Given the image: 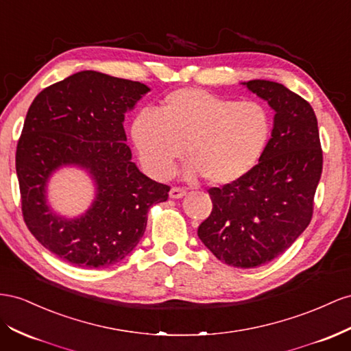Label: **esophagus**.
<instances>
[{"instance_id":"34e87169","label":"esophagus","mask_w":351,"mask_h":351,"mask_svg":"<svg viewBox=\"0 0 351 351\" xmlns=\"http://www.w3.org/2000/svg\"><path fill=\"white\" fill-rule=\"evenodd\" d=\"M186 195V191L184 189H180V187H173L171 191H169V197H173V199H180V197H183Z\"/></svg>"}]
</instances>
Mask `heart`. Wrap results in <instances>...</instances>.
Instances as JSON below:
<instances>
[{"label":"heart","instance_id":"heart-1","mask_svg":"<svg viewBox=\"0 0 351 351\" xmlns=\"http://www.w3.org/2000/svg\"><path fill=\"white\" fill-rule=\"evenodd\" d=\"M271 132V117L258 101H238L187 87L164 99L159 117L140 112L131 136L141 164L155 178L173 174L184 155L187 178L210 184L239 182L258 164Z\"/></svg>","mask_w":351,"mask_h":351}]
</instances>
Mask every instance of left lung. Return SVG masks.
<instances>
[{
	"label": "left lung",
	"instance_id": "8db88e82",
	"mask_svg": "<svg viewBox=\"0 0 351 351\" xmlns=\"http://www.w3.org/2000/svg\"><path fill=\"white\" fill-rule=\"evenodd\" d=\"M242 85L273 109L271 138L239 182L208 191L213 211L197 236L220 261L252 269L279 257L306 230L324 158L308 101L279 82Z\"/></svg>",
	"mask_w": 351,
	"mask_h": 351
}]
</instances>
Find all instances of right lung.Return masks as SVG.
Masks as SVG:
<instances>
[{
	"instance_id": "obj_1",
	"label": "right lung",
	"mask_w": 351,
	"mask_h": 351,
	"mask_svg": "<svg viewBox=\"0 0 351 351\" xmlns=\"http://www.w3.org/2000/svg\"><path fill=\"white\" fill-rule=\"evenodd\" d=\"M150 91L147 85L81 71L44 88L26 113L16 173L27 229L56 257L82 269H103L136 248L147 211L165 202L169 187L131 160L124 119ZM89 174L95 199L77 217L54 212L48 183L62 167Z\"/></svg>"
}]
</instances>
